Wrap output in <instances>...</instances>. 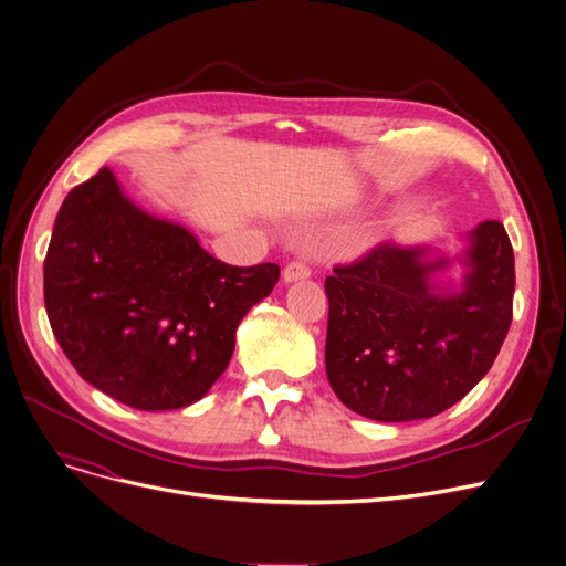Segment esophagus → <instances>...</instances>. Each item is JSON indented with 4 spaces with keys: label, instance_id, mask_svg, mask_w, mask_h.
<instances>
[{
    "label": "esophagus",
    "instance_id": "34e87169",
    "mask_svg": "<svg viewBox=\"0 0 566 566\" xmlns=\"http://www.w3.org/2000/svg\"><path fill=\"white\" fill-rule=\"evenodd\" d=\"M312 275V268L307 265V261H291L286 268H284V273H282V277H284V282L289 284V282H298V280H307Z\"/></svg>",
    "mask_w": 566,
    "mask_h": 566
}]
</instances>
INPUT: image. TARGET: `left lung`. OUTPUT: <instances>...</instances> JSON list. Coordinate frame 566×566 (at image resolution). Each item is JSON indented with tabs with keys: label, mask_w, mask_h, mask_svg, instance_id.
Here are the masks:
<instances>
[{
	"label": "left lung",
	"mask_w": 566,
	"mask_h": 566,
	"mask_svg": "<svg viewBox=\"0 0 566 566\" xmlns=\"http://www.w3.org/2000/svg\"><path fill=\"white\" fill-rule=\"evenodd\" d=\"M381 242L326 277V373L365 419H430L493 367L513 316V248L497 219L470 233L460 293L432 284L449 259Z\"/></svg>",
	"instance_id": "1"
}]
</instances>
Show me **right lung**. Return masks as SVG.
Masks as SVG:
<instances>
[{
  "label": "right lung",
  "instance_id": "right-lung-1",
  "mask_svg": "<svg viewBox=\"0 0 566 566\" xmlns=\"http://www.w3.org/2000/svg\"><path fill=\"white\" fill-rule=\"evenodd\" d=\"M280 280L210 256L185 227L136 208L113 170L73 187L43 261L48 322L76 373L143 411L201 400L235 328Z\"/></svg>",
  "mask_w": 566,
  "mask_h": 566
}]
</instances>
